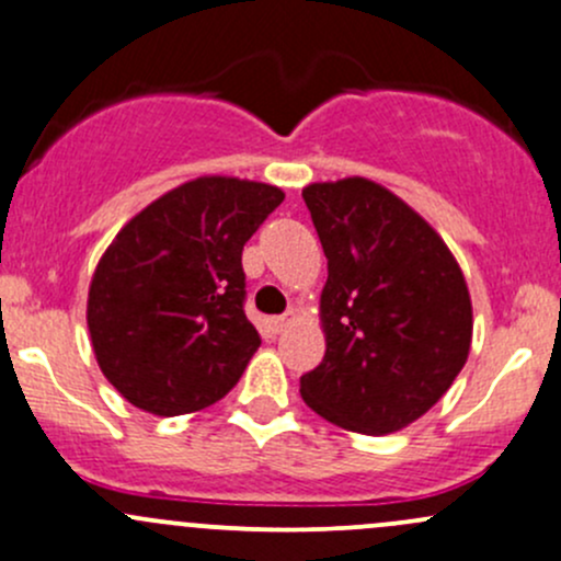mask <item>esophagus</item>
Returning a JSON list of instances; mask_svg holds the SVG:
<instances>
[{
    "label": "esophagus",
    "mask_w": 561,
    "mask_h": 561,
    "mask_svg": "<svg viewBox=\"0 0 561 561\" xmlns=\"http://www.w3.org/2000/svg\"><path fill=\"white\" fill-rule=\"evenodd\" d=\"M293 320H296V311H287V314H276V317H271V320H268V328L274 330V333H282V330L290 325Z\"/></svg>",
    "instance_id": "34e87169"
}]
</instances>
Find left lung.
<instances>
[{
	"mask_svg": "<svg viewBox=\"0 0 561 561\" xmlns=\"http://www.w3.org/2000/svg\"><path fill=\"white\" fill-rule=\"evenodd\" d=\"M304 202L328 257V350L300 376V398L355 433L409 427L468 359L473 309L462 271L444 239L376 182H314Z\"/></svg>",
	"mask_w": 561,
	"mask_h": 561,
	"instance_id": "1",
	"label": "left lung"
}]
</instances>
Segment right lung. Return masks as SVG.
I'll return each mask as SVG.
<instances>
[{
  "label": "right lung",
  "mask_w": 561,
  "mask_h": 561,
  "mask_svg": "<svg viewBox=\"0 0 561 561\" xmlns=\"http://www.w3.org/2000/svg\"><path fill=\"white\" fill-rule=\"evenodd\" d=\"M282 202L274 185L198 176L121 228L93 271L88 330L128 403L180 416L231 392L261 346L241 250Z\"/></svg>",
  "instance_id": "1"
}]
</instances>
